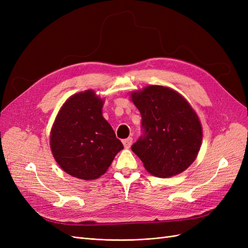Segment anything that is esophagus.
<instances>
[{
	"mask_svg": "<svg viewBox=\"0 0 248 248\" xmlns=\"http://www.w3.org/2000/svg\"><path fill=\"white\" fill-rule=\"evenodd\" d=\"M122 142H123L124 147H125L126 149H128V148H130V146H131V142H132V138L125 139V140H122Z\"/></svg>",
	"mask_w": 248,
	"mask_h": 248,
	"instance_id": "obj_1",
	"label": "esophagus"
}]
</instances>
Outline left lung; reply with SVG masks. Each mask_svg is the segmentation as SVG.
I'll list each match as a JSON object with an SVG mask.
<instances>
[{"label": "left lung", "mask_w": 248, "mask_h": 248, "mask_svg": "<svg viewBox=\"0 0 248 248\" xmlns=\"http://www.w3.org/2000/svg\"><path fill=\"white\" fill-rule=\"evenodd\" d=\"M141 116L144 134L131 147L153 176L169 178L184 171L199 154L202 130L197 112L182 95L163 86L131 93Z\"/></svg>", "instance_id": "obj_1"}]
</instances>
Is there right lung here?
Returning a JSON list of instances; mask_svg holds the SVG:
<instances>
[{
  "label": "right lung",
  "mask_w": 248,
  "mask_h": 248,
  "mask_svg": "<svg viewBox=\"0 0 248 248\" xmlns=\"http://www.w3.org/2000/svg\"><path fill=\"white\" fill-rule=\"evenodd\" d=\"M103 102L92 90L74 94L59 110L51 127V153L60 168L72 177L99 178L123 149L102 116Z\"/></svg>",
  "instance_id": "right-lung-1"
}]
</instances>
